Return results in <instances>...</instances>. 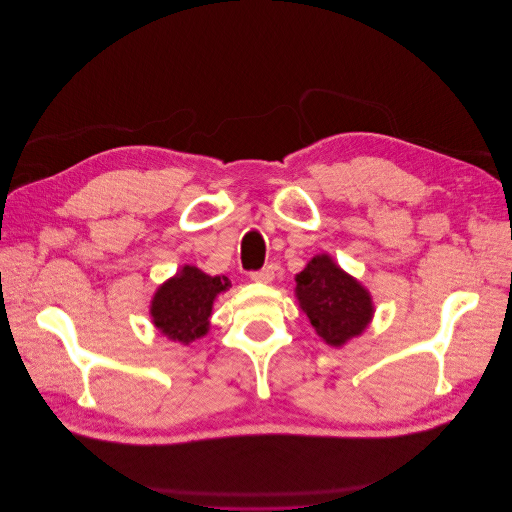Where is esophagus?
<instances>
[{"label":"esophagus","mask_w":512,"mask_h":512,"mask_svg":"<svg viewBox=\"0 0 512 512\" xmlns=\"http://www.w3.org/2000/svg\"><path fill=\"white\" fill-rule=\"evenodd\" d=\"M252 280L254 282H262V284H269V282H273V277H275V269L271 267V265H267L265 269H260V271H254L252 275Z\"/></svg>","instance_id":"esophagus-1"}]
</instances>
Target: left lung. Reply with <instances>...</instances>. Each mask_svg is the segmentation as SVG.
<instances>
[{
  "label": "left lung",
  "instance_id": "1",
  "mask_svg": "<svg viewBox=\"0 0 512 512\" xmlns=\"http://www.w3.org/2000/svg\"><path fill=\"white\" fill-rule=\"evenodd\" d=\"M294 282V297L324 344L344 348L374 320L371 292L331 254H316Z\"/></svg>",
  "mask_w": 512,
  "mask_h": 512
}]
</instances>
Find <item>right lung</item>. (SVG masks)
<instances>
[{
  "label": "right lung",
  "mask_w": 512,
  "mask_h": 512,
  "mask_svg": "<svg viewBox=\"0 0 512 512\" xmlns=\"http://www.w3.org/2000/svg\"><path fill=\"white\" fill-rule=\"evenodd\" d=\"M232 288L226 275H209L194 265H183L153 292L149 316L156 331L183 346L209 333L213 303Z\"/></svg>",
  "instance_id": "obj_1"
}]
</instances>
